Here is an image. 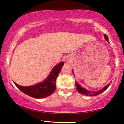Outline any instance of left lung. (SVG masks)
<instances>
[{"label": "left lung", "mask_w": 124, "mask_h": 124, "mask_svg": "<svg viewBox=\"0 0 124 124\" xmlns=\"http://www.w3.org/2000/svg\"><path fill=\"white\" fill-rule=\"evenodd\" d=\"M104 39H105V40H106L108 42H109V39H108V36H107L106 34H104ZM72 72L74 75L73 70H72ZM110 83H111V82H110ZM109 85H110V84H108V85H105V86L104 87V88H102L101 90H99V91H89L88 90H87L85 88H83V87H82L81 85H80L78 83V82H75V87H77L76 89H77V90L78 91L79 93L83 94V95H86V96H96V95H99L100 93H102V92L104 91L105 90H107V89L108 88Z\"/></svg>", "instance_id": "left-lung-1"}]
</instances>
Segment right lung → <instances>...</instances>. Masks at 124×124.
Wrapping results in <instances>:
<instances>
[{"label":"right lung","mask_w":124,"mask_h":124,"mask_svg":"<svg viewBox=\"0 0 124 124\" xmlns=\"http://www.w3.org/2000/svg\"><path fill=\"white\" fill-rule=\"evenodd\" d=\"M64 65L61 62L53 67L46 78L44 81L31 86H21L14 82L16 86L26 95L36 99H42L49 96L55 91L56 79Z\"/></svg>","instance_id":"1"}]
</instances>
